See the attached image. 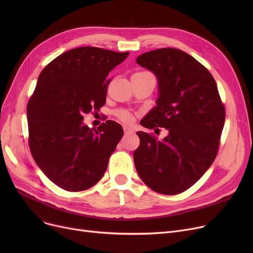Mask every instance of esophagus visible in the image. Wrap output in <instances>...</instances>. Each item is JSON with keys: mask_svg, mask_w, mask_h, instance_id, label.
<instances>
[{"mask_svg": "<svg viewBox=\"0 0 253 253\" xmlns=\"http://www.w3.org/2000/svg\"><path fill=\"white\" fill-rule=\"evenodd\" d=\"M124 132L127 134V133H130V132H133V130H132L130 127H127V126H124Z\"/></svg>", "mask_w": 253, "mask_h": 253, "instance_id": "obj_1", "label": "esophagus"}]
</instances>
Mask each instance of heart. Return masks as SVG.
Wrapping results in <instances>:
<instances>
[{
    "mask_svg": "<svg viewBox=\"0 0 253 253\" xmlns=\"http://www.w3.org/2000/svg\"><path fill=\"white\" fill-rule=\"evenodd\" d=\"M117 116L118 118L123 121L124 123H130L132 121V116L129 112L125 111V110H120L117 112Z\"/></svg>",
    "mask_w": 253,
    "mask_h": 253,
    "instance_id": "heart-1",
    "label": "heart"
}]
</instances>
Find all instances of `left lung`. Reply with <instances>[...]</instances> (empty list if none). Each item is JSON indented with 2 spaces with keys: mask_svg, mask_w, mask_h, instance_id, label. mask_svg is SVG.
I'll use <instances>...</instances> for the list:
<instances>
[{
  "mask_svg": "<svg viewBox=\"0 0 253 253\" xmlns=\"http://www.w3.org/2000/svg\"><path fill=\"white\" fill-rule=\"evenodd\" d=\"M136 63L155 73L159 85L157 106L140 124L155 132L165 128L159 140L138 131L139 147L133 158L137 173L153 191L177 195L190 189L213 163L224 124L225 110L214 78L179 49L162 48L143 53Z\"/></svg>",
  "mask_w": 253,
  "mask_h": 253,
  "instance_id": "obj_1",
  "label": "left lung"
}]
</instances>
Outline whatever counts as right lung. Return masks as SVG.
<instances>
[{"label":"right lung","mask_w":253,"mask_h":253,"mask_svg":"<svg viewBox=\"0 0 253 253\" xmlns=\"http://www.w3.org/2000/svg\"><path fill=\"white\" fill-rule=\"evenodd\" d=\"M128 55L79 47L53 59L39 76L28 103L30 150L44 174L65 191L96 184L123 136L122 126L111 120L94 130L82 121L104 105L108 75Z\"/></svg>","instance_id":"1"}]
</instances>
